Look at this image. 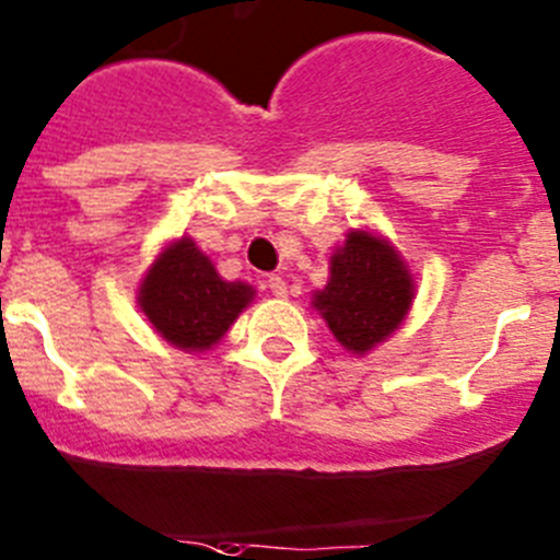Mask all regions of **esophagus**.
Wrapping results in <instances>:
<instances>
[{"label":"esophagus","mask_w":560,"mask_h":560,"mask_svg":"<svg viewBox=\"0 0 560 560\" xmlns=\"http://www.w3.org/2000/svg\"><path fill=\"white\" fill-rule=\"evenodd\" d=\"M268 287L276 298H287V281L281 279V276H270Z\"/></svg>","instance_id":"34e87169"}]
</instances>
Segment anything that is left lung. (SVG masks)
<instances>
[{
	"mask_svg": "<svg viewBox=\"0 0 560 560\" xmlns=\"http://www.w3.org/2000/svg\"><path fill=\"white\" fill-rule=\"evenodd\" d=\"M415 281L389 243L351 232L331 256V279L315 295L334 337L353 353L384 342L409 315Z\"/></svg>",
	"mask_w": 560,
	"mask_h": 560,
	"instance_id": "1",
	"label": "left lung"
}]
</instances>
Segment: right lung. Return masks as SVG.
<instances>
[{"instance_id": "right-lung-1", "label": "right lung", "mask_w": 560, "mask_h": 560, "mask_svg": "<svg viewBox=\"0 0 560 560\" xmlns=\"http://www.w3.org/2000/svg\"><path fill=\"white\" fill-rule=\"evenodd\" d=\"M254 290L223 281L215 265L182 237L156 256L140 287V310L162 339L185 351H207L248 306Z\"/></svg>"}]
</instances>
